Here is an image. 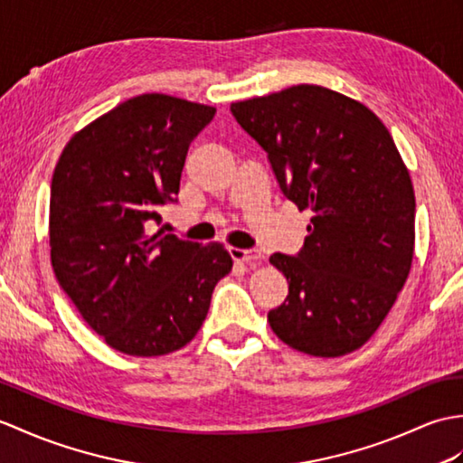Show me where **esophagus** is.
Masks as SVG:
<instances>
[{
	"mask_svg": "<svg viewBox=\"0 0 463 463\" xmlns=\"http://www.w3.org/2000/svg\"><path fill=\"white\" fill-rule=\"evenodd\" d=\"M232 260L234 262H258L262 258V254L258 250H249V249H236V246H231L229 249Z\"/></svg>",
	"mask_w": 463,
	"mask_h": 463,
	"instance_id": "obj_1",
	"label": "esophagus"
}]
</instances>
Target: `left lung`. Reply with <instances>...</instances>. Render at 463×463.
I'll return each instance as SVG.
<instances>
[{
  "mask_svg": "<svg viewBox=\"0 0 463 463\" xmlns=\"http://www.w3.org/2000/svg\"><path fill=\"white\" fill-rule=\"evenodd\" d=\"M231 112L284 195L314 213L298 256H270L289 284L268 314L272 331L314 357L363 347L414 256V189L392 136L367 106L317 84L232 102Z\"/></svg>",
  "mask_w": 463,
  "mask_h": 463,
  "instance_id": "8db88e82",
  "label": "left lung"
}]
</instances>
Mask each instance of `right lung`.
<instances>
[{
    "label": "right lung",
    "instance_id": "right-lung-1",
    "mask_svg": "<svg viewBox=\"0 0 463 463\" xmlns=\"http://www.w3.org/2000/svg\"><path fill=\"white\" fill-rule=\"evenodd\" d=\"M213 106L142 94L64 146L51 181V264L62 292L116 351L157 357L185 347L232 268L219 242L147 234L175 201L187 149Z\"/></svg>",
    "mask_w": 463,
    "mask_h": 463
}]
</instances>
